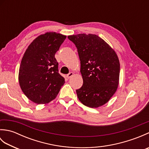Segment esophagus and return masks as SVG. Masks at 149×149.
<instances>
[{
    "mask_svg": "<svg viewBox=\"0 0 149 149\" xmlns=\"http://www.w3.org/2000/svg\"><path fill=\"white\" fill-rule=\"evenodd\" d=\"M74 73H73V72H70V73H69V74H67V75H66V77H67L68 79H70V78L71 77H72L73 76V75H74Z\"/></svg>",
    "mask_w": 149,
    "mask_h": 149,
    "instance_id": "1",
    "label": "esophagus"
}]
</instances>
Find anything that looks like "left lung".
Wrapping results in <instances>:
<instances>
[{"mask_svg":"<svg viewBox=\"0 0 149 149\" xmlns=\"http://www.w3.org/2000/svg\"><path fill=\"white\" fill-rule=\"evenodd\" d=\"M77 49L83 84L76 90L84 106L97 108L106 104L119 84L120 61L116 52L99 36L79 34L68 36Z\"/></svg>","mask_w":149,"mask_h":149,"instance_id":"left-lung-1","label":"left lung"}]
</instances>
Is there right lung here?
<instances>
[{"label": "right lung", "mask_w": 149, "mask_h": 149, "mask_svg": "<svg viewBox=\"0 0 149 149\" xmlns=\"http://www.w3.org/2000/svg\"><path fill=\"white\" fill-rule=\"evenodd\" d=\"M66 36L47 32L36 38L25 52L18 73L22 91L38 104L50 102L56 97L65 79L58 73L55 54Z\"/></svg>", "instance_id": "right-lung-1"}]
</instances>
